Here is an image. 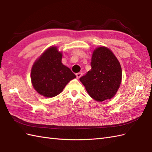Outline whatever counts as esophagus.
I'll return each mask as SVG.
<instances>
[{
	"label": "esophagus",
	"mask_w": 152,
	"mask_h": 152,
	"mask_svg": "<svg viewBox=\"0 0 152 152\" xmlns=\"http://www.w3.org/2000/svg\"><path fill=\"white\" fill-rule=\"evenodd\" d=\"M76 78H80V77L82 76V72L76 73Z\"/></svg>",
	"instance_id": "esophagus-1"
}]
</instances>
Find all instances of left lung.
Segmentation results:
<instances>
[{
  "mask_svg": "<svg viewBox=\"0 0 152 152\" xmlns=\"http://www.w3.org/2000/svg\"><path fill=\"white\" fill-rule=\"evenodd\" d=\"M91 69L80 78L91 98L102 102L112 99L121 84L120 64L112 51L106 47L93 51Z\"/></svg>",
  "mask_w": 152,
  "mask_h": 152,
  "instance_id": "left-lung-1",
  "label": "left lung"
}]
</instances>
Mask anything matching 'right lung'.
I'll return each instance as SVG.
<instances>
[{"instance_id": "1", "label": "right lung", "mask_w": 152, "mask_h": 152, "mask_svg": "<svg viewBox=\"0 0 152 152\" xmlns=\"http://www.w3.org/2000/svg\"><path fill=\"white\" fill-rule=\"evenodd\" d=\"M62 53L56 47L48 48L33 64L31 82L39 94L53 97L63 91L76 75L61 63Z\"/></svg>"}]
</instances>
